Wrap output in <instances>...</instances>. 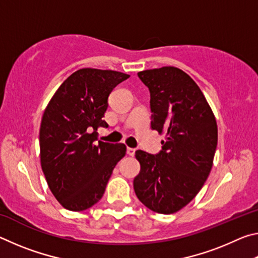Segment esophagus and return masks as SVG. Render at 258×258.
Here are the masks:
<instances>
[{"label": "esophagus", "instance_id": "34e87169", "mask_svg": "<svg viewBox=\"0 0 258 258\" xmlns=\"http://www.w3.org/2000/svg\"><path fill=\"white\" fill-rule=\"evenodd\" d=\"M127 155L134 156L135 155V149L134 148H127Z\"/></svg>", "mask_w": 258, "mask_h": 258}]
</instances>
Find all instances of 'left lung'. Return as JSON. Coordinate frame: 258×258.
Here are the masks:
<instances>
[{"label": "left lung", "instance_id": "8db88e82", "mask_svg": "<svg viewBox=\"0 0 258 258\" xmlns=\"http://www.w3.org/2000/svg\"><path fill=\"white\" fill-rule=\"evenodd\" d=\"M150 91L151 128L165 134L159 154L137 150L133 186L145 206L173 214L186 206L211 173L217 146L215 116L196 82L176 67L138 73Z\"/></svg>", "mask_w": 258, "mask_h": 258}]
</instances>
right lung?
<instances>
[{
  "label": "right lung",
  "mask_w": 258,
  "mask_h": 258,
  "mask_svg": "<svg viewBox=\"0 0 258 258\" xmlns=\"http://www.w3.org/2000/svg\"><path fill=\"white\" fill-rule=\"evenodd\" d=\"M130 75L83 68L72 74L43 113L40 128L41 166L60 205L82 212L102 198L116 164L126 154L124 143L97 141L108 97Z\"/></svg>",
  "instance_id": "add662e5"
}]
</instances>
